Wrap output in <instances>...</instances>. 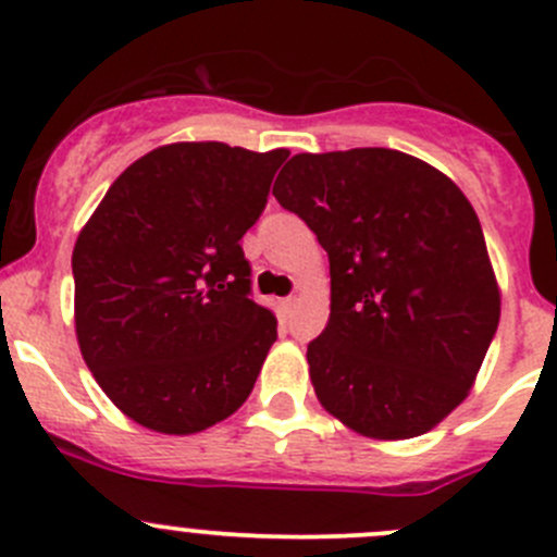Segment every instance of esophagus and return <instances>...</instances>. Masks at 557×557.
<instances>
[{
    "label": "esophagus",
    "mask_w": 557,
    "mask_h": 557,
    "mask_svg": "<svg viewBox=\"0 0 557 557\" xmlns=\"http://www.w3.org/2000/svg\"><path fill=\"white\" fill-rule=\"evenodd\" d=\"M294 310H296V299H294V296H288V299H280V312L290 314Z\"/></svg>",
    "instance_id": "1"
}]
</instances>
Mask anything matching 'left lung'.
<instances>
[{"instance_id": "obj_1", "label": "left lung", "mask_w": 557, "mask_h": 557, "mask_svg": "<svg viewBox=\"0 0 557 557\" xmlns=\"http://www.w3.org/2000/svg\"><path fill=\"white\" fill-rule=\"evenodd\" d=\"M272 194L329 252L314 396L367 440L436 429L474 387L502 290L480 218L436 166L387 148L296 153Z\"/></svg>"}]
</instances>
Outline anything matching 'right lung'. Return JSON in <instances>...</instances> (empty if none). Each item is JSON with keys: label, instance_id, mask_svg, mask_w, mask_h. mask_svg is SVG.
I'll return each mask as SVG.
<instances>
[{"label": "right lung", "instance_id": "1", "mask_svg": "<svg viewBox=\"0 0 557 557\" xmlns=\"http://www.w3.org/2000/svg\"><path fill=\"white\" fill-rule=\"evenodd\" d=\"M285 159V148L161 145L121 172L77 234V345L134 423L199 434L250 396L277 318L250 299L239 239Z\"/></svg>", "mask_w": 557, "mask_h": 557}]
</instances>
